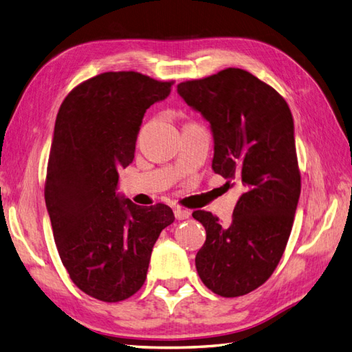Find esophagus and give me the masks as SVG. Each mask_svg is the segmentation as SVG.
I'll return each mask as SVG.
<instances>
[{"label":"esophagus","instance_id":"34e87169","mask_svg":"<svg viewBox=\"0 0 352 352\" xmlns=\"http://www.w3.org/2000/svg\"><path fill=\"white\" fill-rule=\"evenodd\" d=\"M190 214H192L190 211L184 210V208H175L174 210V215H175L177 220H186V219L190 217Z\"/></svg>","mask_w":352,"mask_h":352}]
</instances>
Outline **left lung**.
<instances>
[{
  "mask_svg": "<svg viewBox=\"0 0 352 352\" xmlns=\"http://www.w3.org/2000/svg\"><path fill=\"white\" fill-rule=\"evenodd\" d=\"M179 96L211 124L212 169L241 184L229 226L197 210L206 241L195 263L202 283L215 294L238 297L256 290L281 260L300 196L293 116L276 90L245 69L177 86Z\"/></svg>",
  "mask_w": 352,
  "mask_h": 352,
  "instance_id": "left-lung-1",
  "label": "left lung"
}]
</instances>
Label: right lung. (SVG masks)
<instances>
[{
	"instance_id": "add662e5",
	"label": "right lung",
	"mask_w": 352,
	"mask_h": 352,
	"mask_svg": "<svg viewBox=\"0 0 352 352\" xmlns=\"http://www.w3.org/2000/svg\"><path fill=\"white\" fill-rule=\"evenodd\" d=\"M173 85L110 71L76 86L59 108L44 197L62 263L98 300L120 302L140 290L153 245L175 219L165 204L141 208L116 195L144 114Z\"/></svg>"
}]
</instances>
